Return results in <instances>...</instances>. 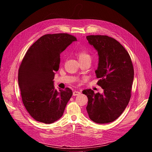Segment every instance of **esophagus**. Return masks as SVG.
<instances>
[{"mask_svg": "<svg viewBox=\"0 0 152 152\" xmlns=\"http://www.w3.org/2000/svg\"><path fill=\"white\" fill-rule=\"evenodd\" d=\"M79 94H80V92L77 91H74L73 93V96H77V95H79Z\"/></svg>", "mask_w": 152, "mask_h": 152, "instance_id": "esophagus-1", "label": "esophagus"}]
</instances>
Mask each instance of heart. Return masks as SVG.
I'll return each instance as SVG.
<instances>
[{
  "label": "heart",
  "instance_id": "1",
  "mask_svg": "<svg viewBox=\"0 0 152 152\" xmlns=\"http://www.w3.org/2000/svg\"><path fill=\"white\" fill-rule=\"evenodd\" d=\"M77 56L79 59V61H85V60H90L91 59L90 54L86 50H79L77 52Z\"/></svg>",
  "mask_w": 152,
  "mask_h": 152
}]
</instances>
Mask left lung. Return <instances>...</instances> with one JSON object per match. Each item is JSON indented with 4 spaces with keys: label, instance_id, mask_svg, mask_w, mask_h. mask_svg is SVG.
<instances>
[{
    "label": "left lung",
    "instance_id": "8db88e82",
    "mask_svg": "<svg viewBox=\"0 0 152 152\" xmlns=\"http://www.w3.org/2000/svg\"><path fill=\"white\" fill-rule=\"evenodd\" d=\"M86 39L97 51L99 64L95 71L97 85L103 94L91 89L82 93L88 97L86 111L90 118L98 124L117 119L131 97L134 70L129 54L120 43L106 35H88Z\"/></svg>",
    "mask_w": 152,
    "mask_h": 152
}]
</instances>
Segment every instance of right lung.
<instances>
[{
	"label": "right lung",
	"mask_w": 152,
	"mask_h": 152,
	"mask_svg": "<svg viewBox=\"0 0 152 152\" xmlns=\"http://www.w3.org/2000/svg\"><path fill=\"white\" fill-rule=\"evenodd\" d=\"M76 38L68 34L41 37L26 52L18 70V80L23 104L39 122L51 124L63 115L73 92L55 89V72L59 70L60 54Z\"/></svg>",
	"instance_id": "right-lung-1"
}]
</instances>
